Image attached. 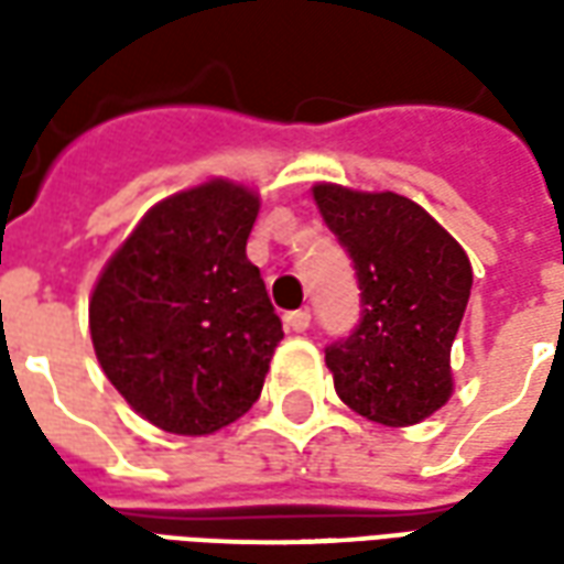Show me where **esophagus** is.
I'll return each mask as SVG.
<instances>
[{"label": "esophagus", "mask_w": 564, "mask_h": 564, "mask_svg": "<svg viewBox=\"0 0 564 564\" xmlns=\"http://www.w3.org/2000/svg\"><path fill=\"white\" fill-rule=\"evenodd\" d=\"M283 323H286V329L305 332L307 326H311V311H307V307H299V311H290V314L283 317Z\"/></svg>", "instance_id": "1"}]
</instances>
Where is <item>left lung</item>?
Returning <instances> with one entry per match:
<instances>
[{"label": "left lung", "instance_id": "left-lung-1", "mask_svg": "<svg viewBox=\"0 0 564 564\" xmlns=\"http://www.w3.org/2000/svg\"><path fill=\"white\" fill-rule=\"evenodd\" d=\"M314 198L354 259L362 302L354 332L326 347L335 390L375 423H420L453 392L449 347L471 295V262L399 193L317 184Z\"/></svg>", "mask_w": 564, "mask_h": 564}]
</instances>
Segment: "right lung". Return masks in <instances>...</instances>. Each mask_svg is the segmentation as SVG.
Wrapping results in <instances>:
<instances>
[{
    "label": "right lung",
    "instance_id": "add662e5",
    "mask_svg": "<svg viewBox=\"0 0 564 564\" xmlns=\"http://www.w3.org/2000/svg\"><path fill=\"white\" fill-rule=\"evenodd\" d=\"M259 198L210 181L144 214L90 299L99 366L144 420L210 435L247 414L281 344L247 238Z\"/></svg>",
    "mask_w": 564,
    "mask_h": 564
}]
</instances>
